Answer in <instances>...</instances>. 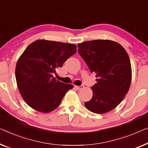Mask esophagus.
Here are the masks:
<instances>
[{
    "mask_svg": "<svg viewBox=\"0 0 148 148\" xmlns=\"http://www.w3.org/2000/svg\"><path fill=\"white\" fill-rule=\"evenodd\" d=\"M74 88L76 89V90H80V89H82L84 88V86L83 85H81V86H74Z\"/></svg>",
    "mask_w": 148,
    "mask_h": 148,
    "instance_id": "1",
    "label": "esophagus"
}]
</instances>
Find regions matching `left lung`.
I'll use <instances>...</instances> for the list:
<instances>
[{"label":"left lung","instance_id":"obj_1","mask_svg":"<svg viewBox=\"0 0 148 148\" xmlns=\"http://www.w3.org/2000/svg\"><path fill=\"white\" fill-rule=\"evenodd\" d=\"M78 47V53L97 78V83L91 87L92 99L85 107L95 113H107L123 101L130 89L132 72L128 54L119 43L108 39L84 41Z\"/></svg>","mask_w":148,"mask_h":148}]
</instances>
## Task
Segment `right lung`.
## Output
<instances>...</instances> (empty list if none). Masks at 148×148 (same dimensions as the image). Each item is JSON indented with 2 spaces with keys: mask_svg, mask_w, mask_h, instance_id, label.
Here are the masks:
<instances>
[{
  "mask_svg": "<svg viewBox=\"0 0 148 148\" xmlns=\"http://www.w3.org/2000/svg\"><path fill=\"white\" fill-rule=\"evenodd\" d=\"M76 52V45L44 39L27 47L16 63L15 76L18 90L29 107L47 113L60 105L74 86L56 80L53 74Z\"/></svg>",
  "mask_w": 148,
  "mask_h": 148,
  "instance_id": "add662e5",
  "label": "right lung"
}]
</instances>
